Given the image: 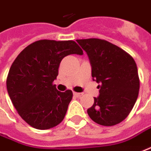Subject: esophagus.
<instances>
[{
	"instance_id": "1",
	"label": "esophagus",
	"mask_w": 151,
	"mask_h": 151,
	"mask_svg": "<svg viewBox=\"0 0 151 151\" xmlns=\"http://www.w3.org/2000/svg\"><path fill=\"white\" fill-rule=\"evenodd\" d=\"M73 95H74V96H76V97H81L83 94V93H77V92H74Z\"/></svg>"
}]
</instances>
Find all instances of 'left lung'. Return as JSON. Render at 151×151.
<instances>
[{
	"mask_svg": "<svg viewBox=\"0 0 151 151\" xmlns=\"http://www.w3.org/2000/svg\"><path fill=\"white\" fill-rule=\"evenodd\" d=\"M86 51L92 77L100 85V95L87 110L93 121L102 126L122 122L137 101L139 78L134 58L120 47L101 39L77 40Z\"/></svg>",
	"mask_w": 151,
	"mask_h": 151,
	"instance_id": "8db88e82",
	"label": "left lung"
}]
</instances>
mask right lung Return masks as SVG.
Returning a JSON list of instances; mask_svg holds the SVG:
<instances>
[{
    "instance_id": "right-lung-1",
    "label": "right lung",
    "mask_w": 151,
    "mask_h": 151,
    "mask_svg": "<svg viewBox=\"0 0 151 151\" xmlns=\"http://www.w3.org/2000/svg\"><path fill=\"white\" fill-rule=\"evenodd\" d=\"M71 54L83 55L73 40H41L23 49L12 64L7 92L17 113L31 127L45 130L64 119L73 92L58 91L53 81L62 60Z\"/></svg>"
}]
</instances>
